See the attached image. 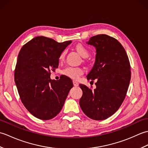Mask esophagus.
Returning <instances> with one entry per match:
<instances>
[{
	"label": "esophagus",
	"instance_id": "1",
	"mask_svg": "<svg viewBox=\"0 0 148 148\" xmlns=\"http://www.w3.org/2000/svg\"><path fill=\"white\" fill-rule=\"evenodd\" d=\"M73 84H74V86H79V83H78L77 81H73Z\"/></svg>",
	"mask_w": 148,
	"mask_h": 148
}]
</instances>
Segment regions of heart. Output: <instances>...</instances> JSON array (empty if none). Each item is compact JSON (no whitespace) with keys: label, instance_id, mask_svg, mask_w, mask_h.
Returning <instances> with one entry per match:
<instances>
[{"label":"heart","instance_id":"heart-1","mask_svg":"<svg viewBox=\"0 0 148 148\" xmlns=\"http://www.w3.org/2000/svg\"><path fill=\"white\" fill-rule=\"evenodd\" d=\"M76 49L77 51V52L79 53L81 56H83V58H87L90 55V52L85 46L84 45H81V44H79L76 46ZM66 51L64 50L63 51L60 55L59 56V60H63L64 59L65 56ZM63 74L65 76H67L71 78L72 79L76 80L79 78V77L84 73V70L81 67H66L63 70Z\"/></svg>","mask_w":148,"mask_h":148}]
</instances>
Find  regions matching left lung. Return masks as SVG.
I'll return each mask as SVG.
<instances>
[{
    "mask_svg": "<svg viewBox=\"0 0 148 148\" xmlns=\"http://www.w3.org/2000/svg\"><path fill=\"white\" fill-rule=\"evenodd\" d=\"M86 43L95 47L97 53L87 79L97 81L94 90L79 84L83 91L79 105L88 117L103 120L118 111L126 97L131 78L130 64L125 49L114 37L100 34Z\"/></svg>",
    "mask_w": 148,
    "mask_h": 148,
    "instance_id": "left-lung-1",
    "label": "left lung"
}]
</instances>
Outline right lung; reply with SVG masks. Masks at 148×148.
I'll return each mask as SVG.
<instances>
[{"label":"right lung","mask_w":148,"mask_h":148,"mask_svg":"<svg viewBox=\"0 0 148 148\" xmlns=\"http://www.w3.org/2000/svg\"><path fill=\"white\" fill-rule=\"evenodd\" d=\"M71 40L58 42L44 36L34 37L24 45L18 54L14 81L22 103L33 116L42 120L52 119L60 112L73 83L62 75L50 78L58 68L59 56Z\"/></svg>","instance_id":"obj_1"}]
</instances>
